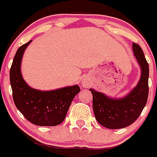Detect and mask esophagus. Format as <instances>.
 I'll use <instances>...</instances> for the list:
<instances>
[{"instance_id":"esophagus-1","label":"esophagus","mask_w":157,"mask_h":157,"mask_svg":"<svg viewBox=\"0 0 157 157\" xmlns=\"http://www.w3.org/2000/svg\"><path fill=\"white\" fill-rule=\"evenodd\" d=\"M89 85H90V83H89V81L86 79H83L82 81V86L83 87H88Z\"/></svg>"}]
</instances>
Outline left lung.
Segmentation results:
<instances>
[{
  "label": "left lung",
  "mask_w": 157,
  "mask_h": 157,
  "mask_svg": "<svg viewBox=\"0 0 157 157\" xmlns=\"http://www.w3.org/2000/svg\"><path fill=\"white\" fill-rule=\"evenodd\" d=\"M133 52L141 68L138 84L123 98H114L90 89L93 109L98 123L109 129L124 128L135 121L146 105L149 95V64L138 45L133 43Z\"/></svg>",
  "instance_id": "obj_1"
}]
</instances>
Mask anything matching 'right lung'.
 Masks as SVG:
<instances>
[{"mask_svg":"<svg viewBox=\"0 0 157 157\" xmlns=\"http://www.w3.org/2000/svg\"><path fill=\"white\" fill-rule=\"evenodd\" d=\"M31 40L19 48L10 70L14 103L27 120L41 127L59 125L64 120L75 96L80 92L78 85L52 90L32 88L23 79L21 63L23 53Z\"/></svg>","mask_w":157,"mask_h":157,"instance_id":"1","label":"right lung"}]
</instances>
